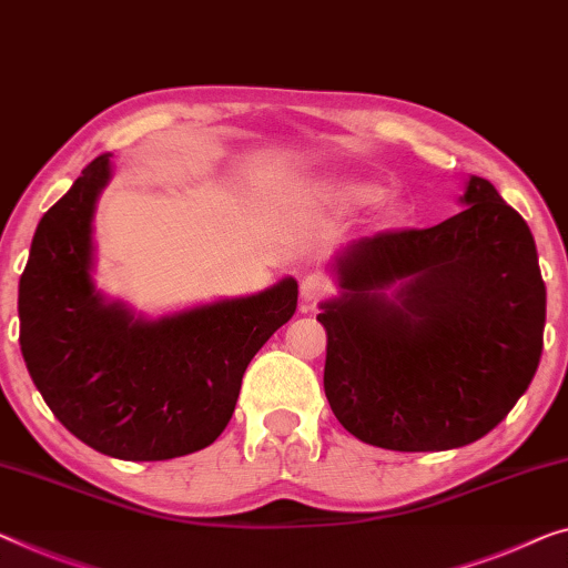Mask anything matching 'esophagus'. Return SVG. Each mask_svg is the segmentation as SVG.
Listing matches in <instances>:
<instances>
[{
    "label": "esophagus",
    "instance_id": "obj_1",
    "mask_svg": "<svg viewBox=\"0 0 568 568\" xmlns=\"http://www.w3.org/2000/svg\"><path fill=\"white\" fill-rule=\"evenodd\" d=\"M328 293H332V283H328V277L324 275L313 273L301 281V298L306 303H316L321 298H326Z\"/></svg>",
    "mask_w": 568,
    "mask_h": 568
}]
</instances>
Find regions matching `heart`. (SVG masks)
<instances>
[{
    "mask_svg": "<svg viewBox=\"0 0 568 568\" xmlns=\"http://www.w3.org/2000/svg\"><path fill=\"white\" fill-rule=\"evenodd\" d=\"M313 193L328 203H336V206H354V203L367 201L375 193V185L357 181V178H332V181L313 185ZM400 201L393 193H385V196L377 199V216L383 222H393V219L400 216Z\"/></svg>",
    "mask_w": 568,
    "mask_h": 568,
    "instance_id": "heart-1",
    "label": "heart"
}]
</instances>
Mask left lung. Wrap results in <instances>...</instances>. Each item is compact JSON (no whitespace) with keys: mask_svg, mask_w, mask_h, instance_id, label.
Returning <instances> with one entry per match:
<instances>
[{"mask_svg":"<svg viewBox=\"0 0 568 568\" xmlns=\"http://www.w3.org/2000/svg\"><path fill=\"white\" fill-rule=\"evenodd\" d=\"M428 230L354 242L344 295L324 303V390L359 442L446 452L477 442L528 390L544 352L546 283L532 234L485 178ZM400 282L395 302L382 291Z\"/></svg>","mask_w":568,"mask_h":568,"instance_id":"8db88e82","label":"left lung"}]
</instances>
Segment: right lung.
<instances>
[{
	"instance_id": "add662e5",
	"label": "right lung",
	"mask_w": 568,
	"mask_h": 568,
	"mask_svg": "<svg viewBox=\"0 0 568 568\" xmlns=\"http://www.w3.org/2000/svg\"><path fill=\"white\" fill-rule=\"evenodd\" d=\"M109 155L45 211L20 277V346L53 416L83 444L126 462H163L214 444L244 369L291 321L293 277L247 298L134 318L91 283V216Z\"/></svg>"
}]
</instances>
